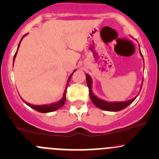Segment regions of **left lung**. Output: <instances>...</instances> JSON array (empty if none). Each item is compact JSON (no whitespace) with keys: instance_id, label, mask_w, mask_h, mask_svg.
<instances>
[{"instance_id":"obj_1","label":"left lung","mask_w":159,"mask_h":159,"mask_svg":"<svg viewBox=\"0 0 159 159\" xmlns=\"http://www.w3.org/2000/svg\"><path fill=\"white\" fill-rule=\"evenodd\" d=\"M139 54H140V56L143 57V59L142 53L140 52V48H139ZM86 78H87V84H88V86L89 88V95H90V99H91V101L93 102L94 105L97 106V107L99 108V109H102V110L109 111H121L122 109H125V108H126L127 106H128L130 104H131L132 102L135 100V99L137 98V96H138L139 94V93L137 94V95L135 97H134L133 99H130L127 101H122V102H109V101H106L104 100V99L99 98L97 96H96L95 94L93 93V90H92L93 81H92L91 77L88 74H86ZM142 85H143V83L142 84H141L140 90L141 88H142Z\"/></svg>"}]
</instances>
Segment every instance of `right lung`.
<instances>
[{
    "label": "right lung",
    "mask_w": 159,
    "mask_h": 159,
    "mask_svg": "<svg viewBox=\"0 0 159 159\" xmlns=\"http://www.w3.org/2000/svg\"><path fill=\"white\" fill-rule=\"evenodd\" d=\"M26 34H25V35H24L23 37L21 38V41H20V43H19L18 48H17V50H16V52L14 57H13V62H14L15 58H16V53H17V51H18L19 48H20V43H21V41H22V38L25 37ZM75 71H76V69H75V70L73 71L72 73H71V74L70 75V76H69V78H68V80H67V84H66V89H65V90H64L63 96H62V98L60 100L57 101V102H53V103H50V104H43V105H33V104L29 103V102H26V101L24 100L23 99H22V98H21V99H22V101H23V102H25L26 105L29 106H30L31 109H34V110L39 111V112L48 113V112H51V111H53L57 110V109H60V108L62 107V106L64 105V103H65L66 99V89H67L68 84H69V81H70V79H71V77L72 76V75L74 74V72H75Z\"/></svg>",
    "instance_id": "obj_1"
}]
</instances>
